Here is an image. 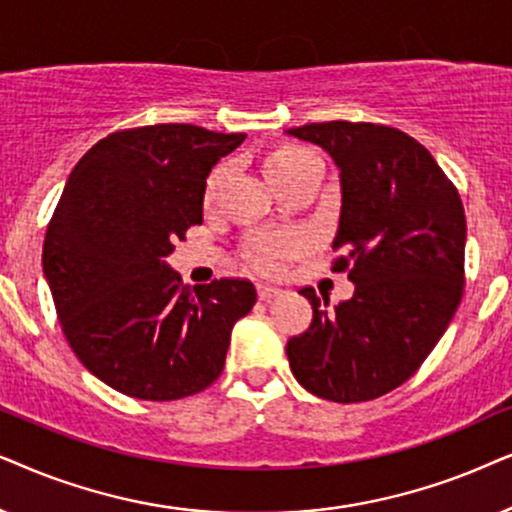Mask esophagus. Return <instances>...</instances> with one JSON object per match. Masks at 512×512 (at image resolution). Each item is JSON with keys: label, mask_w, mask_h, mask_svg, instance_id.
I'll list each match as a JSON object with an SVG mask.
<instances>
[{"label": "esophagus", "mask_w": 512, "mask_h": 512, "mask_svg": "<svg viewBox=\"0 0 512 512\" xmlns=\"http://www.w3.org/2000/svg\"><path fill=\"white\" fill-rule=\"evenodd\" d=\"M281 288H274V285H257V297H260V302H271V299L281 295Z\"/></svg>", "instance_id": "obj_1"}]
</instances>
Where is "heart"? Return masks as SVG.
<instances>
[{
	"label": "heart",
	"mask_w": 512,
	"mask_h": 512,
	"mask_svg": "<svg viewBox=\"0 0 512 512\" xmlns=\"http://www.w3.org/2000/svg\"><path fill=\"white\" fill-rule=\"evenodd\" d=\"M316 163H320V159L311 152V149L297 147V145H283V147L271 149L267 154V159H264V173H267L269 180L274 182L278 189H283L285 185H290L292 180H297L299 175H304L311 166H316ZM222 177H224L222 166L210 173L206 182V201L213 199L217 187H220ZM295 250H297L295 236L260 234V236H250L248 241H245L243 257L245 262H248V267L260 271V274L274 276V274H281L285 262H288V257Z\"/></svg>",
	"instance_id": "obj_1"
}]
</instances>
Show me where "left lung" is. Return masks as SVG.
Here are the masks:
<instances>
[{
	"label": "left lung",
	"instance_id": "8db88e82",
	"mask_svg": "<svg viewBox=\"0 0 512 512\" xmlns=\"http://www.w3.org/2000/svg\"><path fill=\"white\" fill-rule=\"evenodd\" d=\"M332 156L342 213L332 269H349L353 297L320 306L292 337L290 370L332 403L374 400L412 377L445 335L463 295L466 215L431 152L391 126L325 121L285 131Z\"/></svg>",
	"mask_w": 512,
	"mask_h": 512
}]
</instances>
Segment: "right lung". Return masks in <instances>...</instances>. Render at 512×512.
<instances>
[{"instance_id":"right-lung-1","label":"right lung","mask_w":512,"mask_h":512,"mask_svg":"<svg viewBox=\"0 0 512 512\" xmlns=\"http://www.w3.org/2000/svg\"><path fill=\"white\" fill-rule=\"evenodd\" d=\"M245 133L192 124L128 128L81 156L44 238V276L81 365L114 391L177 400L222 374L255 285H182L166 257L203 222L206 177Z\"/></svg>"}]
</instances>
